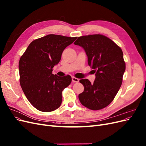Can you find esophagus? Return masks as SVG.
<instances>
[{
    "instance_id": "esophagus-1",
    "label": "esophagus",
    "mask_w": 146,
    "mask_h": 146,
    "mask_svg": "<svg viewBox=\"0 0 146 146\" xmlns=\"http://www.w3.org/2000/svg\"><path fill=\"white\" fill-rule=\"evenodd\" d=\"M78 81H79V80H78L77 78H76V77H72V82H74V83H77V82H78Z\"/></svg>"
}]
</instances>
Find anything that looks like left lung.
<instances>
[{
    "mask_svg": "<svg viewBox=\"0 0 146 146\" xmlns=\"http://www.w3.org/2000/svg\"><path fill=\"white\" fill-rule=\"evenodd\" d=\"M74 44L82 47L88 56V63L96 73L91 83L81 79L84 91L78 95L81 104L92 110H99L113 100L122 83L125 63L120 47L100 34L80 36Z\"/></svg>",
    "mask_w": 146,
    "mask_h": 146,
    "instance_id": "8db88e82",
    "label": "left lung"
}]
</instances>
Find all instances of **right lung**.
I'll list each match as a JSON object with an SVG mask.
<instances>
[{
    "mask_svg": "<svg viewBox=\"0 0 146 146\" xmlns=\"http://www.w3.org/2000/svg\"><path fill=\"white\" fill-rule=\"evenodd\" d=\"M77 37L50 34L31 42L19 62V82L26 98L42 112L54 111L62 102V91L72 81L69 75L58 77L53 68L61 60L64 48Z\"/></svg>",
    "mask_w": 146,
    "mask_h": 146,
    "instance_id": "obj_1",
    "label": "right lung"
}]
</instances>
